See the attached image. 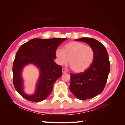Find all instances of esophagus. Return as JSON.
Wrapping results in <instances>:
<instances>
[{"label":"esophagus","instance_id":"obj_1","mask_svg":"<svg viewBox=\"0 0 125 125\" xmlns=\"http://www.w3.org/2000/svg\"><path fill=\"white\" fill-rule=\"evenodd\" d=\"M62 73H66L67 72V70H66L65 69H64V68H63V69H62Z\"/></svg>","mask_w":125,"mask_h":125}]
</instances>
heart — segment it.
<instances>
[{"label": "heart", "mask_w": 125, "mask_h": 125, "mask_svg": "<svg viewBox=\"0 0 125 125\" xmlns=\"http://www.w3.org/2000/svg\"><path fill=\"white\" fill-rule=\"evenodd\" d=\"M56 56L60 64H65L69 61L71 70L81 73L92 64L95 56L94 48L90 45L80 42L72 41L66 43L63 49L56 50Z\"/></svg>", "instance_id": "b5f03b06"}]
</instances>
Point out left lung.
I'll list each match as a JSON object with an SVG mask.
<instances>
[{
    "label": "left lung",
    "mask_w": 125,
    "mask_h": 125,
    "mask_svg": "<svg viewBox=\"0 0 125 125\" xmlns=\"http://www.w3.org/2000/svg\"><path fill=\"white\" fill-rule=\"evenodd\" d=\"M84 41L94 48L95 56L91 65L84 72L70 73L69 89L75 96L86 100L100 94L104 89L110 70V63L107 50L97 40L82 38L75 40Z\"/></svg>",
    "instance_id": "left-lung-1"
}]
</instances>
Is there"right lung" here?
Returning a JSON list of instances; mask_svg holds the SVG:
<instances>
[{
    "label": "right lung",
    "instance_id": "obj_1",
    "mask_svg": "<svg viewBox=\"0 0 125 125\" xmlns=\"http://www.w3.org/2000/svg\"><path fill=\"white\" fill-rule=\"evenodd\" d=\"M66 39H33L19 48L13 64V78L15 90L22 97L31 102H41L51 93L55 82L62 75V67L54 61L56 58V50ZM30 63L36 65L41 71L36 94L32 96L23 92L21 77L23 68Z\"/></svg>",
    "mask_w": 125,
    "mask_h": 125
}]
</instances>
